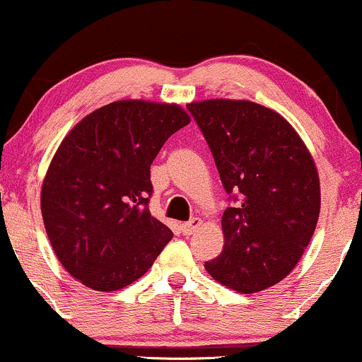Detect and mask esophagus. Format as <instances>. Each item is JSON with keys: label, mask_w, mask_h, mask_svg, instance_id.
Segmentation results:
<instances>
[{"label": "esophagus", "mask_w": 362, "mask_h": 362, "mask_svg": "<svg viewBox=\"0 0 362 362\" xmlns=\"http://www.w3.org/2000/svg\"><path fill=\"white\" fill-rule=\"evenodd\" d=\"M202 226V221L198 217H193L192 221H188V222H185V224L181 226V230H182V234L185 235H192L194 230L198 229V227Z\"/></svg>", "instance_id": "34e87169"}]
</instances>
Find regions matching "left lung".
<instances>
[{
  "label": "left lung",
  "instance_id": "obj_1",
  "mask_svg": "<svg viewBox=\"0 0 362 362\" xmlns=\"http://www.w3.org/2000/svg\"><path fill=\"white\" fill-rule=\"evenodd\" d=\"M234 205L222 215L224 250L205 269L229 289L258 292L291 274L320 215L310 150L279 112L250 100L188 104Z\"/></svg>",
  "mask_w": 362,
  "mask_h": 362
}]
</instances>
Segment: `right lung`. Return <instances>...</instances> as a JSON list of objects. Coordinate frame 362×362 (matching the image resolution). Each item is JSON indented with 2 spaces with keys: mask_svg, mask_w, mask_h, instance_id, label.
Returning <instances> with one entry per match:
<instances>
[{
  "mask_svg": "<svg viewBox=\"0 0 362 362\" xmlns=\"http://www.w3.org/2000/svg\"><path fill=\"white\" fill-rule=\"evenodd\" d=\"M188 123L176 104L117 100L85 116L61 141L40 210L56 257L83 286L123 289L170 241L169 227L148 210L150 165Z\"/></svg>",
  "mask_w": 362,
  "mask_h": 362,
  "instance_id": "1",
  "label": "right lung"
}]
</instances>
